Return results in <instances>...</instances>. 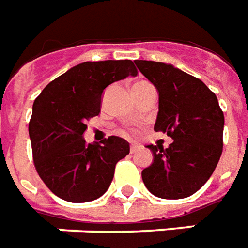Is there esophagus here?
<instances>
[{"instance_id": "obj_1", "label": "esophagus", "mask_w": 248, "mask_h": 248, "mask_svg": "<svg viewBox=\"0 0 248 248\" xmlns=\"http://www.w3.org/2000/svg\"><path fill=\"white\" fill-rule=\"evenodd\" d=\"M140 147L138 145H131L130 146V153H131V154H135V153L140 150Z\"/></svg>"}]
</instances>
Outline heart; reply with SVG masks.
Segmentation results:
<instances>
[{
	"label": "heart",
	"instance_id": "obj_1",
	"mask_svg": "<svg viewBox=\"0 0 248 248\" xmlns=\"http://www.w3.org/2000/svg\"><path fill=\"white\" fill-rule=\"evenodd\" d=\"M138 83H140V82H138Z\"/></svg>",
	"mask_w": 248,
	"mask_h": 248
}]
</instances>
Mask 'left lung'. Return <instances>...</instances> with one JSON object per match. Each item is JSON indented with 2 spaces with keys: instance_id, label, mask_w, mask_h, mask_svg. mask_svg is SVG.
<instances>
[{
  "instance_id": "8db88e82",
  "label": "left lung",
  "mask_w": 248,
  "mask_h": 248,
  "mask_svg": "<svg viewBox=\"0 0 248 248\" xmlns=\"http://www.w3.org/2000/svg\"><path fill=\"white\" fill-rule=\"evenodd\" d=\"M135 65L158 92L154 130L174 142L167 149L147 145L153 163L142 171L147 190L163 199L192 195L207 182L223 149V111L201 79L170 63L137 60Z\"/></svg>"
}]
</instances>
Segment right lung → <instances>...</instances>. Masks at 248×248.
<instances>
[{"label": "right lung", "mask_w": 248, "mask_h": 248, "mask_svg": "<svg viewBox=\"0 0 248 248\" xmlns=\"http://www.w3.org/2000/svg\"><path fill=\"white\" fill-rule=\"evenodd\" d=\"M137 74L130 60L82 62L35 98L29 124L34 166L57 197L83 203L108 191L115 165L129 154L130 145L115 135L101 143H86L85 122L101 113L108 85Z\"/></svg>", "instance_id": "1"}]
</instances>
